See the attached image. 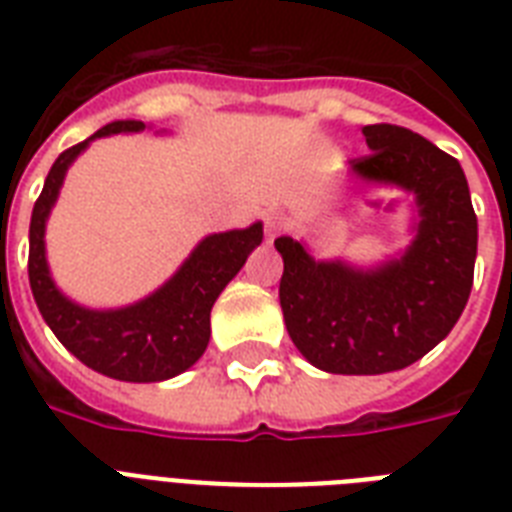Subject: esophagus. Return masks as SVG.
<instances>
[{"label": "esophagus", "instance_id": "obj_1", "mask_svg": "<svg viewBox=\"0 0 512 512\" xmlns=\"http://www.w3.org/2000/svg\"><path fill=\"white\" fill-rule=\"evenodd\" d=\"M263 220H265V239L273 241V239H276V236H279L281 225H284V217L276 215V212H268V215H265Z\"/></svg>", "mask_w": 512, "mask_h": 512}]
</instances>
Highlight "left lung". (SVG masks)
<instances>
[{"label": "left lung", "instance_id": "1", "mask_svg": "<svg viewBox=\"0 0 512 512\" xmlns=\"http://www.w3.org/2000/svg\"><path fill=\"white\" fill-rule=\"evenodd\" d=\"M372 154L350 159L366 188L414 196L406 249L380 263L319 260L279 236L284 324L295 348L329 374H385L420 361L465 311L478 252V220L460 162L396 124H366Z\"/></svg>", "mask_w": 512, "mask_h": 512}]
</instances>
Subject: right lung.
<instances>
[{"instance_id":"obj_1","label":"right lung","mask_w":512,"mask_h":512,"mask_svg":"<svg viewBox=\"0 0 512 512\" xmlns=\"http://www.w3.org/2000/svg\"><path fill=\"white\" fill-rule=\"evenodd\" d=\"M143 130H148L146 122L119 119L63 151L44 180L28 228V281L42 319L84 366L122 382H162L191 369L207 350L212 305L263 241L260 220L247 228L209 233L162 287L138 303L87 308L71 300L52 279L44 244L47 220L68 167L90 148L92 140Z\"/></svg>"}]
</instances>
